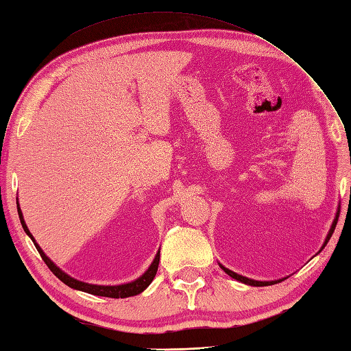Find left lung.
I'll use <instances>...</instances> for the list:
<instances>
[{"instance_id":"left-lung-1","label":"left lung","mask_w":351,"mask_h":351,"mask_svg":"<svg viewBox=\"0 0 351 351\" xmlns=\"http://www.w3.org/2000/svg\"><path fill=\"white\" fill-rule=\"evenodd\" d=\"M338 215H339V213H337V215H335V220H333V223H332L329 234H327V237H326V240H324V244H323L322 250L324 249V245L327 244V241L330 240V237H332L333 230H335V226H337ZM219 265H220V268H221L223 271H225L226 274L230 276V278L238 280V282H241V283H245V285H250V287H268V285H274V283H279V282L287 279V278H283V279H278V280H255V279H249V278H245V276H241V274H238V273H235V271H232V270H229V268H226L225 265H221V264H219Z\"/></svg>"}]
</instances>
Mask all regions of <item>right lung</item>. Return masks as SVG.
<instances>
[{
	"mask_svg": "<svg viewBox=\"0 0 351 351\" xmlns=\"http://www.w3.org/2000/svg\"><path fill=\"white\" fill-rule=\"evenodd\" d=\"M18 214H19V220H21V225L24 228L25 234L32 238V241L34 243L37 252L40 253L42 259L45 261V264L49 267V270L54 273L58 279H60L66 285L73 288V289H78V291H84V293L88 294H93V295H101V297H111V299H126V297H132V295H137L140 293H143V291L151 285V282L154 280L156 270H158V264H160V250L156 252V255L152 261V264L149 265L147 270L137 278L136 280L128 282V283H121V285H93V283H87V282H81L75 278H72L68 273H64L60 267H57L52 261L47 256V253H45L40 245L36 243L34 237L29 232L27 225H25V220H24V215H22V211L19 208L18 204Z\"/></svg>",
	"mask_w": 351,
	"mask_h": 351,
	"instance_id": "right-lung-1",
	"label": "right lung"
}]
</instances>
